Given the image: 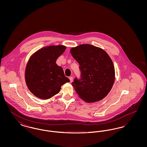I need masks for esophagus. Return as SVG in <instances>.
I'll return each instance as SVG.
<instances>
[{
	"label": "esophagus",
	"mask_w": 147,
	"mask_h": 147,
	"mask_svg": "<svg viewBox=\"0 0 147 147\" xmlns=\"http://www.w3.org/2000/svg\"><path fill=\"white\" fill-rule=\"evenodd\" d=\"M69 80H70V83H72L73 80V77H70V78H69Z\"/></svg>",
	"instance_id": "obj_1"
}]
</instances>
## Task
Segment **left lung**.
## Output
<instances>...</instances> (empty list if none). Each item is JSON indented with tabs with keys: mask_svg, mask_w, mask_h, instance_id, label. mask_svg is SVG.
Returning a JSON list of instances; mask_svg holds the SVG:
<instances>
[{
	"mask_svg": "<svg viewBox=\"0 0 147 147\" xmlns=\"http://www.w3.org/2000/svg\"><path fill=\"white\" fill-rule=\"evenodd\" d=\"M79 64L80 78L71 83L79 97L86 102L102 100L110 91L115 81L112 60L104 50L89 44L70 50Z\"/></svg>",
	"mask_w": 147,
	"mask_h": 147,
	"instance_id": "left-lung-1",
	"label": "left lung"
}]
</instances>
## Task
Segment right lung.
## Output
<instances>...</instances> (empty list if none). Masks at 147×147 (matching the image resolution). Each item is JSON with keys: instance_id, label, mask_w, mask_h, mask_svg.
<instances>
[{"instance_id": "add662e5", "label": "right lung", "mask_w": 147, "mask_h": 147, "mask_svg": "<svg viewBox=\"0 0 147 147\" xmlns=\"http://www.w3.org/2000/svg\"><path fill=\"white\" fill-rule=\"evenodd\" d=\"M64 46H51L37 51L31 57L25 71V80L31 92L46 100L58 93L63 84L69 82L57 59L65 49Z\"/></svg>"}]
</instances>
